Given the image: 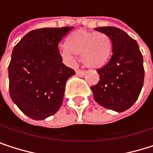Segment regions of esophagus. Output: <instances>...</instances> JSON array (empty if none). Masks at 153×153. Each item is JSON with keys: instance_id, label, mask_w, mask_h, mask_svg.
<instances>
[{"instance_id": "obj_1", "label": "esophagus", "mask_w": 153, "mask_h": 153, "mask_svg": "<svg viewBox=\"0 0 153 153\" xmlns=\"http://www.w3.org/2000/svg\"><path fill=\"white\" fill-rule=\"evenodd\" d=\"M86 74H87L86 71H82V70H77L76 71V74L78 76H84Z\"/></svg>"}]
</instances>
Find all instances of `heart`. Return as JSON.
I'll list each match as a JSON object with an SVG mask.
<instances>
[{
  "label": "heart",
  "mask_w": 153,
  "mask_h": 153,
  "mask_svg": "<svg viewBox=\"0 0 153 153\" xmlns=\"http://www.w3.org/2000/svg\"><path fill=\"white\" fill-rule=\"evenodd\" d=\"M112 51L111 38L103 33L78 30L68 39V44L60 48V54L69 64L74 56H80L82 64L90 69H99L106 65Z\"/></svg>",
  "instance_id": "1"
}]
</instances>
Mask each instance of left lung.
<instances>
[{
	"label": "left lung",
	"instance_id": "1",
	"mask_svg": "<svg viewBox=\"0 0 153 153\" xmlns=\"http://www.w3.org/2000/svg\"><path fill=\"white\" fill-rule=\"evenodd\" d=\"M95 30L111 38L112 55L105 65L97 70L100 80L90 88L101 106L124 111L137 100L143 85V55L137 42L121 29L105 26Z\"/></svg>",
	"mask_w": 153,
	"mask_h": 153
}]
</instances>
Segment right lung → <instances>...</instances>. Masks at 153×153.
<instances>
[{
    "mask_svg": "<svg viewBox=\"0 0 153 153\" xmlns=\"http://www.w3.org/2000/svg\"><path fill=\"white\" fill-rule=\"evenodd\" d=\"M74 28L33 30L13 48L9 65L10 96L33 120H44L62 105L66 80L75 72L62 63L58 46Z\"/></svg>",
    "mask_w": 153,
    "mask_h": 153,
    "instance_id": "1",
    "label": "right lung"
}]
</instances>
